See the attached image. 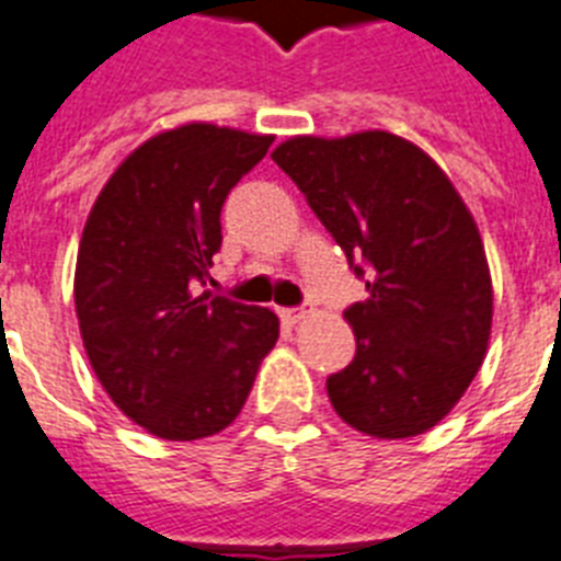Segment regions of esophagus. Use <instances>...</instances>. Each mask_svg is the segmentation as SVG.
<instances>
[{
  "instance_id": "obj_1",
  "label": "esophagus",
  "mask_w": 561,
  "mask_h": 561,
  "mask_svg": "<svg viewBox=\"0 0 561 561\" xmlns=\"http://www.w3.org/2000/svg\"><path fill=\"white\" fill-rule=\"evenodd\" d=\"M279 317L285 325H299L308 317V311L305 308H279Z\"/></svg>"
}]
</instances>
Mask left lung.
<instances>
[{
	"label": "left lung",
	"instance_id": "left-lung-1",
	"mask_svg": "<svg viewBox=\"0 0 561 561\" xmlns=\"http://www.w3.org/2000/svg\"><path fill=\"white\" fill-rule=\"evenodd\" d=\"M271 158L305 193L368 299L343 313L357 354L328 398L371 438H414L470 389L493 328V279L476 218L412 140L368 129L296 135Z\"/></svg>",
	"mask_w": 561,
	"mask_h": 561
}]
</instances>
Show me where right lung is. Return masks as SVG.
<instances>
[{
  "label": "right lung",
  "mask_w": 561,
  "mask_h": 561,
  "mask_svg": "<svg viewBox=\"0 0 561 561\" xmlns=\"http://www.w3.org/2000/svg\"><path fill=\"white\" fill-rule=\"evenodd\" d=\"M273 135L184 123L112 172L77 250L75 308L100 386L163 440L227 430L279 340L271 308L202 290L221 248V204Z\"/></svg>",
  "instance_id": "add662e5"
}]
</instances>
